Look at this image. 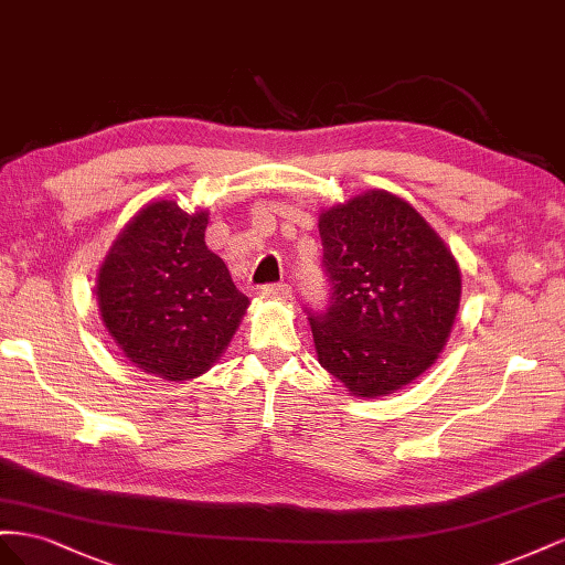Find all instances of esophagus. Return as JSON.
<instances>
[{
  "instance_id": "1",
  "label": "esophagus",
  "mask_w": 565,
  "mask_h": 565,
  "mask_svg": "<svg viewBox=\"0 0 565 565\" xmlns=\"http://www.w3.org/2000/svg\"><path fill=\"white\" fill-rule=\"evenodd\" d=\"M260 294L263 298H277V300H286V298H291V286L288 284H265V286H260Z\"/></svg>"
}]
</instances>
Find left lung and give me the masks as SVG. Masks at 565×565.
Segmentation results:
<instances>
[{
  "label": "left lung",
  "mask_w": 565,
  "mask_h": 565,
  "mask_svg": "<svg viewBox=\"0 0 565 565\" xmlns=\"http://www.w3.org/2000/svg\"><path fill=\"white\" fill-rule=\"evenodd\" d=\"M329 302L305 308L319 364L358 397L388 395L438 360L461 274L409 203L366 191L319 217Z\"/></svg>",
  "instance_id": "left-lung-1"
}]
</instances>
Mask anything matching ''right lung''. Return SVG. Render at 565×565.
<instances>
[{
	"label": "right lung",
	"instance_id": "1",
	"mask_svg": "<svg viewBox=\"0 0 565 565\" xmlns=\"http://www.w3.org/2000/svg\"><path fill=\"white\" fill-rule=\"evenodd\" d=\"M205 227V213L151 203L127 224L99 271L96 294L113 341L166 381L207 372L250 302L222 257L207 250Z\"/></svg>",
	"mask_w": 565,
	"mask_h": 565
}]
</instances>
